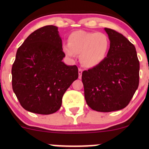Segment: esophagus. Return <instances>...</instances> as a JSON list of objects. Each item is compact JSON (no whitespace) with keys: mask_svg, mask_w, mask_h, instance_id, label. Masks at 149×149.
<instances>
[{"mask_svg":"<svg viewBox=\"0 0 149 149\" xmlns=\"http://www.w3.org/2000/svg\"><path fill=\"white\" fill-rule=\"evenodd\" d=\"M82 72H83V70H82L81 69H78V74H79L78 78H79L80 79H81V78H82Z\"/></svg>","mask_w":149,"mask_h":149,"instance_id":"34e87169","label":"esophagus"}]
</instances>
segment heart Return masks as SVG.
I'll return each mask as SVG.
<instances>
[{"mask_svg":"<svg viewBox=\"0 0 149 149\" xmlns=\"http://www.w3.org/2000/svg\"><path fill=\"white\" fill-rule=\"evenodd\" d=\"M109 47L110 40L105 33L79 30L69 36L68 44L63 45V51L71 59H74L76 54H80L81 64L92 68L106 59Z\"/></svg>","mask_w":149,"mask_h":149,"instance_id":"heart-1","label":"heart"}]
</instances>
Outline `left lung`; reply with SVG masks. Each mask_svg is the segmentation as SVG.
Returning <instances> with one entry per match:
<instances>
[{
	"mask_svg": "<svg viewBox=\"0 0 149 149\" xmlns=\"http://www.w3.org/2000/svg\"><path fill=\"white\" fill-rule=\"evenodd\" d=\"M110 40L106 59L82 73L87 104L93 110L111 112L128 105L139 86V61L132 43L118 32L104 29Z\"/></svg>",
	"mask_w": 149,
	"mask_h": 149,
	"instance_id": "obj_1",
	"label": "left lung"
}]
</instances>
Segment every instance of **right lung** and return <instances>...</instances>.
Wrapping results in <instances>:
<instances>
[{
    "instance_id": "right-lung-1",
    "label": "right lung",
    "mask_w": 149,
    "mask_h": 149,
    "mask_svg": "<svg viewBox=\"0 0 149 149\" xmlns=\"http://www.w3.org/2000/svg\"><path fill=\"white\" fill-rule=\"evenodd\" d=\"M58 28L48 25L31 33L17 51L12 85L22 107L48 115L60 109L65 92L78 78L76 65L67 66Z\"/></svg>"
}]
</instances>
